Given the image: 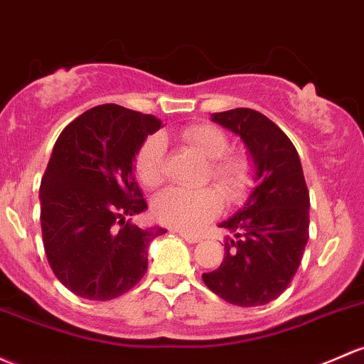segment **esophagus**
<instances>
[{"instance_id":"esophagus-1","label":"esophagus","mask_w":364,"mask_h":364,"mask_svg":"<svg viewBox=\"0 0 364 364\" xmlns=\"http://www.w3.org/2000/svg\"><path fill=\"white\" fill-rule=\"evenodd\" d=\"M179 235L186 240V242L195 244V242H200L202 237L200 235H193V233H186V232H179Z\"/></svg>"}]
</instances>
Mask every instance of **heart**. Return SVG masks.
<instances>
[{
	"mask_svg": "<svg viewBox=\"0 0 364 364\" xmlns=\"http://www.w3.org/2000/svg\"><path fill=\"white\" fill-rule=\"evenodd\" d=\"M178 137L209 160L208 178L216 183L230 204H239L246 198L255 185V166L246 153L227 151L230 139L223 129L214 124H193L181 129ZM164 141L159 136H150L137 150L134 171L146 188H156L164 183ZM220 194L211 186L198 190L169 188L156 195L151 214L166 227L197 232L221 213Z\"/></svg>",
	"mask_w": 364,
	"mask_h": 364,
	"instance_id": "b5f03b06",
	"label": "heart"
}]
</instances>
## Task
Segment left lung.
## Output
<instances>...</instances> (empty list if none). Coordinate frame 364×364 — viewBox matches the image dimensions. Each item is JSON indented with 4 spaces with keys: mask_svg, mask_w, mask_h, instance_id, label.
Returning a JSON list of instances; mask_svg holds the SVG:
<instances>
[{
    "mask_svg": "<svg viewBox=\"0 0 364 364\" xmlns=\"http://www.w3.org/2000/svg\"><path fill=\"white\" fill-rule=\"evenodd\" d=\"M213 122L239 134L256 167L258 186L242 209L220 223L233 232L216 270L202 274L225 301L256 307L284 293L309 240V197L294 144L272 120L250 108L213 113Z\"/></svg>",
    "mask_w": 364,
    "mask_h": 364,
    "instance_id": "obj_1",
    "label": "left lung"
}]
</instances>
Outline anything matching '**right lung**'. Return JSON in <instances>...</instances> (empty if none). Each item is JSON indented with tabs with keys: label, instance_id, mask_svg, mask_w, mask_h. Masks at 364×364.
Listing matches in <instances>:
<instances>
[{
	"label": "right lung",
	"instance_id": "1",
	"mask_svg": "<svg viewBox=\"0 0 364 364\" xmlns=\"http://www.w3.org/2000/svg\"><path fill=\"white\" fill-rule=\"evenodd\" d=\"M162 122L118 105H101L57 137L40 186L41 235L55 277L87 300H113L148 270V246L166 233L125 218L148 208L132 164Z\"/></svg>",
	"mask_w": 364,
	"mask_h": 364
}]
</instances>
